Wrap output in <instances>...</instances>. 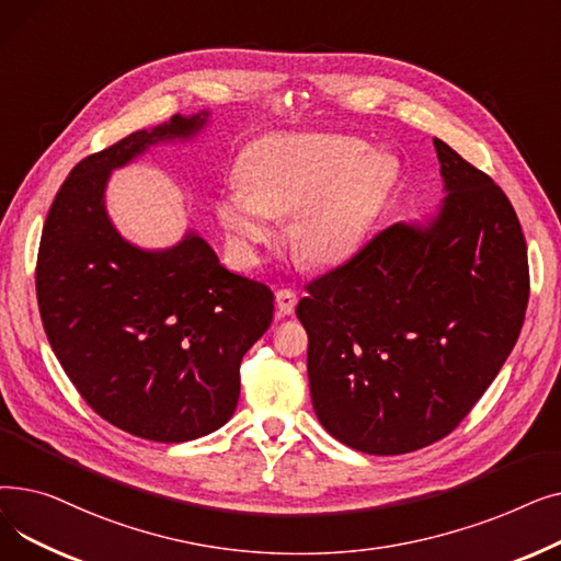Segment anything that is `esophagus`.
<instances>
[{
	"label": "esophagus",
	"mask_w": 561,
	"mask_h": 561,
	"mask_svg": "<svg viewBox=\"0 0 561 561\" xmlns=\"http://www.w3.org/2000/svg\"><path fill=\"white\" fill-rule=\"evenodd\" d=\"M275 305H277V311L282 316H290L293 311H296V305H298V296L293 293L290 288H279L275 293Z\"/></svg>",
	"instance_id": "obj_1"
}]
</instances>
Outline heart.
Returning <instances> with one entry per match:
<instances>
[{
	"label": "heart",
	"instance_id": "1",
	"mask_svg": "<svg viewBox=\"0 0 561 561\" xmlns=\"http://www.w3.org/2000/svg\"><path fill=\"white\" fill-rule=\"evenodd\" d=\"M400 174L396 157L368 152L341 134L263 136L241 159V182L220 193L216 211L245 256L275 236V218L296 211L290 241L311 265H341L364 245Z\"/></svg>",
	"mask_w": 561,
	"mask_h": 561
}]
</instances>
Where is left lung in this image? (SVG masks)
I'll use <instances>...</instances> for the list:
<instances>
[{
	"label": "left lung",
	"instance_id": "1",
	"mask_svg": "<svg viewBox=\"0 0 561 561\" xmlns=\"http://www.w3.org/2000/svg\"><path fill=\"white\" fill-rule=\"evenodd\" d=\"M446 197L307 286L313 411L341 444L404 455L450 434L507 362L529 271L520 222L489 174L434 138Z\"/></svg>",
	"mask_w": 561,
	"mask_h": 561
}]
</instances>
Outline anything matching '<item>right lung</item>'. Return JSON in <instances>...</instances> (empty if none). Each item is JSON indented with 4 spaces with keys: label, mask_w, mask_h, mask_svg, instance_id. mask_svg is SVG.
Segmentation results:
<instances>
[{
    "label": "right lung",
    "mask_w": 561,
    "mask_h": 561,
    "mask_svg": "<svg viewBox=\"0 0 561 561\" xmlns=\"http://www.w3.org/2000/svg\"><path fill=\"white\" fill-rule=\"evenodd\" d=\"M206 117L176 113L79 161L49 206L38 250L36 296L56 359L95 414L159 444L231 419L241 359L273 322V290L227 271L199 233L142 250L106 214L115 168L152 145L191 140Z\"/></svg>",
    "instance_id": "add662e5"
}]
</instances>
